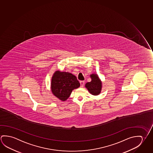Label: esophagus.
Returning <instances> with one entry per match:
<instances>
[{
    "mask_svg": "<svg viewBox=\"0 0 153 153\" xmlns=\"http://www.w3.org/2000/svg\"><path fill=\"white\" fill-rule=\"evenodd\" d=\"M84 83H85L84 81H80V87L83 88L84 85Z\"/></svg>",
    "mask_w": 153,
    "mask_h": 153,
    "instance_id": "obj_1",
    "label": "esophagus"
}]
</instances>
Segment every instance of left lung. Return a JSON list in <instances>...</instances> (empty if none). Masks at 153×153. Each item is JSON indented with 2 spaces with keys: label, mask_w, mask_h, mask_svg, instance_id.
Masks as SVG:
<instances>
[{
  "label": "left lung",
  "mask_w": 153,
  "mask_h": 153,
  "mask_svg": "<svg viewBox=\"0 0 153 153\" xmlns=\"http://www.w3.org/2000/svg\"><path fill=\"white\" fill-rule=\"evenodd\" d=\"M92 80L85 84V87L92 95H99L101 90V82L96 74L91 75Z\"/></svg>",
  "instance_id": "obj_1"
}]
</instances>
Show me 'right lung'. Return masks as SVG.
Masks as SVG:
<instances>
[{
	"mask_svg": "<svg viewBox=\"0 0 153 153\" xmlns=\"http://www.w3.org/2000/svg\"><path fill=\"white\" fill-rule=\"evenodd\" d=\"M80 86L75 76L71 73L56 71L53 76L51 90L53 94L62 101L68 99L72 91Z\"/></svg>",
	"mask_w": 153,
	"mask_h": 153,
	"instance_id": "add662e5",
	"label": "right lung"
}]
</instances>
